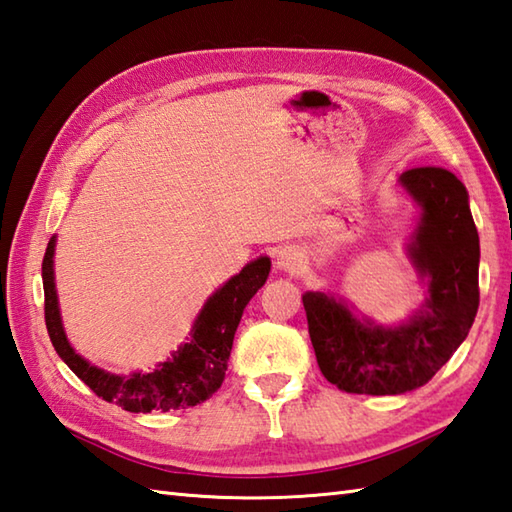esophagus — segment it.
I'll use <instances>...</instances> for the list:
<instances>
[{
    "label": "esophagus",
    "instance_id": "34e87169",
    "mask_svg": "<svg viewBox=\"0 0 512 512\" xmlns=\"http://www.w3.org/2000/svg\"><path fill=\"white\" fill-rule=\"evenodd\" d=\"M306 266V257L299 253L297 248H281L277 253V268L286 270V273H299Z\"/></svg>",
    "mask_w": 512,
    "mask_h": 512
}]
</instances>
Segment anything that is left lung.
I'll list each match as a JSON object with an SVG mask.
<instances>
[{
  "label": "left lung",
  "mask_w": 512,
  "mask_h": 512,
  "mask_svg": "<svg viewBox=\"0 0 512 512\" xmlns=\"http://www.w3.org/2000/svg\"><path fill=\"white\" fill-rule=\"evenodd\" d=\"M400 182L422 209L409 253L429 277L424 310L398 328H378L323 292L303 295L321 374L347 394L391 396L427 385L480 306V237L464 184L442 167L409 169Z\"/></svg>",
  "instance_id": "obj_1"
}]
</instances>
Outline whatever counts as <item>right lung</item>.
<instances>
[{"label":"right lung","mask_w":512,"mask_h":512,"mask_svg":"<svg viewBox=\"0 0 512 512\" xmlns=\"http://www.w3.org/2000/svg\"><path fill=\"white\" fill-rule=\"evenodd\" d=\"M52 257L54 237L48 242L41 264L43 297H46L43 312H46V328L54 350L96 396L107 402H116L118 407L134 413L195 407L222 387L239 319H242L246 303L266 284L270 273L268 257H259L244 266L242 273L228 279L206 301L193 325L191 341L184 343L178 354H173V358L151 374L116 376L83 361L65 339L57 306V290H54Z\"/></svg>","instance_id":"right-lung-1"}]
</instances>
